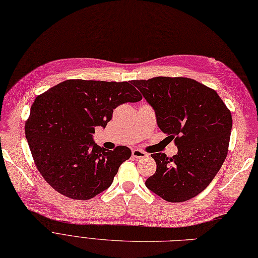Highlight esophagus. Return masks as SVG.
Instances as JSON below:
<instances>
[{
	"mask_svg": "<svg viewBox=\"0 0 258 258\" xmlns=\"http://www.w3.org/2000/svg\"><path fill=\"white\" fill-rule=\"evenodd\" d=\"M132 156L136 158H145V157H147V153L140 149H134V150H132Z\"/></svg>",
	"mask_w": 258,
	"mask_h": 258,
	"instance_id": "34e87169",
	"label": "esophagus"
}]
</instances>
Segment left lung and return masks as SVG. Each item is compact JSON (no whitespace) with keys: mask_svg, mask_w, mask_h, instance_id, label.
<instances>
[{"mask_svg":"<svg viewBox=\"0 0 258 258\" xmlns=\"http://www.w3.org/2000/svg\"><path fill=\"white\" fill-rule=\"evenodd\" d=\"M154 110L157 126L176 137L177 153H153L155 173L146 187L170 203L188 201L215 177L230 141L232 116L216 91L187 78L132 81Z\"/></svg>","mask_w":258,"mask_h":258,"instance_id":"8db88e82","label":"left lung"}]
</instances>
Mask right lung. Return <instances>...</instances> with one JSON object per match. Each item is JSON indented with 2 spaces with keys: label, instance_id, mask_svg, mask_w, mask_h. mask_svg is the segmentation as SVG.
<instances>
[{
  "label": "right lung",
  "instance_id": "add662e5",
  "mask_svg": "<svg viewBox=\"0 0 258 258\" xmlns=\"http://www.w3.org/2000/svg\"><path fill=\"white\" fill-rule=\"evenodd\" d=\"M142 100L130 82L67 80L34 100L25 134L36 168L54 190L73 200H89L108 189L119 166L131 156L93 142L113 109Z\"/></svg>",
  "mask_w": 258,
  "mask_h": 258
}]
</instances>
